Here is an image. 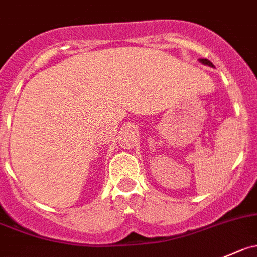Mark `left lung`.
Returning <instances> with one entry per match:
<instances>
[{
    "instance_id": "1",
    "label": "left lung",
    "mask_w": 257,
    "mask_h": 257,
    "mask_svg": "<svg viewBox=\"0 0 257 257\" xmlns=\"http://www.w3.org/2000/svg\"><path fill=\"white\" fill-rule=\"evenodd\" d=\"M200 61L202 62V64H205V65H208V66H213V64H212V62H211L210 60H208V59H201Z\"/></svg>"
}]
</instances>
